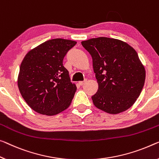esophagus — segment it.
Returning a JSON list of instances; mask_svg holds the SVG:
<instances>
[{
  "mask_svg": "<svg viewBox=\"0 0 159 159\" xmlns=\"http://www.w3.org/2000/svg\"><path fill=\"white\" fill-rule=\"evenodd\" d=\"M86 82H87V80H84V81H80V82H79V84L82 86V85L84 84Z\"/></svg>",
  "mask_w": 159,
  "mask_h": 159,
  "instance_id": "34e87169",
  "label": "esophagus"
}]
</instances>
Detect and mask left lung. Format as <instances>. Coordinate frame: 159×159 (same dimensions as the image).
Segmentation results:
<instances>
[{"label":"left lung","mask_w":159,"mask_h":159,"mask_svg":"<svg viewBox=\"0 0 159 159\" xmlns=\"http://www.w3.org/2000/svg\"><path fill=\"white\" fill-rule=\"evenodd\" d=\"M92 57L98 90L97 108L117 114L135 103L145 82L146 70L134 49L118 39L100 37L82 42Z\"/></svg>","instance_id":"8db88e82"}]
</instances>
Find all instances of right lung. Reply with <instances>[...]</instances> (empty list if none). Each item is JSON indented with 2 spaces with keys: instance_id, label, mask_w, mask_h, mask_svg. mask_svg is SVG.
<instances>
[{
  "instance_id": "add662e5",
  "label": "right lung",
  "mask_w": 159,
  "mask_h": 159,
  "mask_svg": "<svg viewBox=\"0 0 159 159\" xmlns=\"http://www.w3.org/2000/svg\"><path fill=\"white\" fill-rule=\"evenodd\" d=\"M76 41L56 38L25 55L18 77L19 91L28 106L40 114L53 116L67 109L77 90L63 66L64 57Z\"/></svg>"
}]
</instances>
